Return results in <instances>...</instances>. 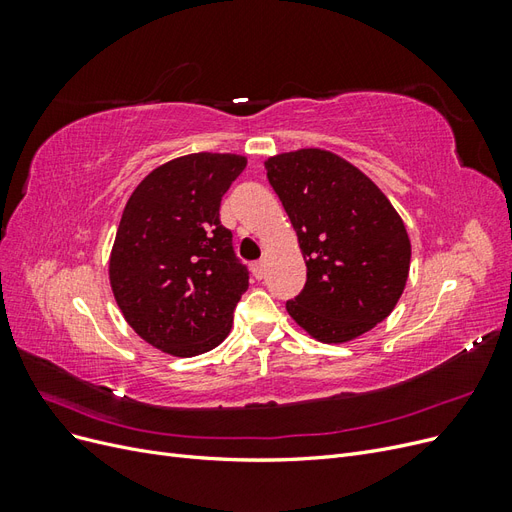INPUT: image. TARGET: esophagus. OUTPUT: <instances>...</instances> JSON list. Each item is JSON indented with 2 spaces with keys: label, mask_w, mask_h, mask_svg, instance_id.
Masks as SVG:
<instances>
[{
  "label": "esophagus",
  "mask_w": 512,
  "mask_h": 512,
  "mask_svg": "<svg viewBox=\"0 0 512 512\" xmlns=\"http://www.w3.org/2000/svg\"><path fill=\"white\" fill-rule=\"evenodd\" d=\"M265 271H267V262L265 260H258V262H254V265H252V273H254L256 280H262V277H265Z\"/></svg>",
  "instance_id": "obj_1"
}]
</instances>
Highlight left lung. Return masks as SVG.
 <instances>
[{"label":"left lung","instance_id":"obj_1","mask_svg":"<svg viewBox=\"0 0 512 512\" xmlns=\"http://www.w3.org/2000/svg\"><path fill=\"white\" fill-rule=\"evenodd\" d=\"M265 168L307 267L288 314L324 344L371 331L408 280L410 239L399 213L374 181L331 151L280 153Z\"/></svg>","mask_w":512,"mask_h":512}]
</instances>
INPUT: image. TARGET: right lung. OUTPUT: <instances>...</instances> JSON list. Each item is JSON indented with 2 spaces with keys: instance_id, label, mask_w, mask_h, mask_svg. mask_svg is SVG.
Masks as SVG:
<instances>
[{
  "instance_id": "add662e5",
  "label": "right lung",
  "mask_w": 512,
  "mask_h": 512,
  "mask_svg": "<svg viewBox=\"0 0 512 512\" xmlns=\"http://www.w3.org/2000/svg\"><path fill=\"white\" fill-rule=\"evenodd\" d=\"M235 153H190L138 183L123 209L108 277L123 318L173 356L220 346L250 284L220 203L245 168Z\"/></svg>"
}]
</instances>
